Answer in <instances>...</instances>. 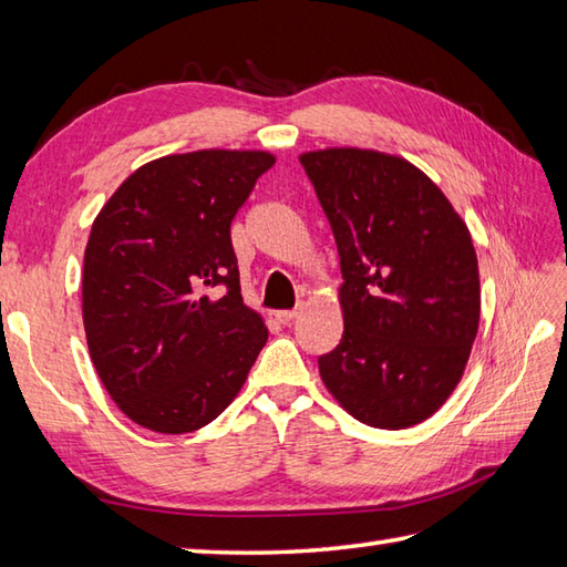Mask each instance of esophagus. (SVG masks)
<instances>
[{"mask_svg": "<svg viewBox=\"0 0 567 567\" xmlns=\"http://www.w3.org/2000/svg\"><path fill=\"white\" fill-rule=\"evenodd\" d=\"M297 315H299L297 309H280V311H275V319L287 327V323H292L297 319Z\"/></svg>", "mask_w": 567, "mask_h": 567, "instance_id": "1", "label": "esophagus"}]
</instances>
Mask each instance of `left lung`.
Listing matches in <instances>:
<instances>
[{
  "instance_id": "8db88e82",
  "label": "left lung",
  "mask_w": 567,
  "mask_h": 567,
  "mask_svg": "<svg viewBox=\"0 0 567 567\" xmlns=\"http://www.w3.org/2000/svg\"><path fill=\"white\" fill-rule=\"evenodd\" d=\"M341 258L343 336L319 355L329 392L358 421L406 429L463 375L480 321L467 226L402 158L360 148L305 153Z\"/></svg>"
}]
</instances>
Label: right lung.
Returning a JSON list of instances; mask_svg holds the SVG:
<instances>
[{
	"label": "right lung",
	"instance_id": "1",
	"mask_svg": "<svg viewBox=\"0 0 567 567\" xmlns=\"http://www.w3.org/2000/svg\"><path fill=\"white\" fill-rule=\"evenodd\" d=\"M272 165L262 151L165 155L138 167L94 219L84 333L106 392L138 426H207L268 341L240 297L231 221Z\"/></svg>",
	"mask_w": 567,
	"mask_h": 567
}]
</instances>
